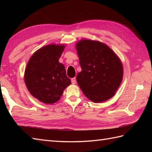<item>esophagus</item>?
<instances>
[{
  "mask_svg": "<svg viewBox=\"0 0 152 152\" xmlns=\"http://www.w3.org/2000/svg\"><path fill=\"white\" fill-rule=\"evenodd\" d=\"M71 82H72V84H75V83H76V78H73L71 79Z\"/></svg>",
  "mask_w": 152,
  "mask_h": 152,
  "instance_id": "34e87169",
  "label": "esophagus"
}]
</instances>
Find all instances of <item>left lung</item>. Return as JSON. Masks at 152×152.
<instances>
[{
    "label": "left lung",
    "instance_id": "8db88e82",
    "mask_svg": "<svg viewBox=\"0 0 152 152\" xmlns=\"http://www.w3.org/2000/svg\"><path fill=\"white\" fill-rule=\"evenodd\" d=\"M76 49L82 68L76 80L83 94L93 102L112 98L124 76L119 57L108 46L97 40H79Z\"/></svg>",
    "mask_w": 152,
    "mask_h": 152
}]
</instances>
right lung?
Returning a JSON list of instances; mask_svg holds the SVG:
<instances>
[{
	"label": "right lung",
	"mask_w": 152,
	"mask_h": 152,
	"mask_svg": "<svg viewBox=\"0 0 152 152\" xmlns=\"http://www.w3.org/2000/svg\"><path fill=\"white\" fill-rule=\"evenodd\" d=\"M64 48V44H51L40 48L25 68L24 80L28 91L45 104L59 101L64 90L71 84L64 64L59 62Z\"/></svg>",
	"instance_id": "1"
}]
</instances>
